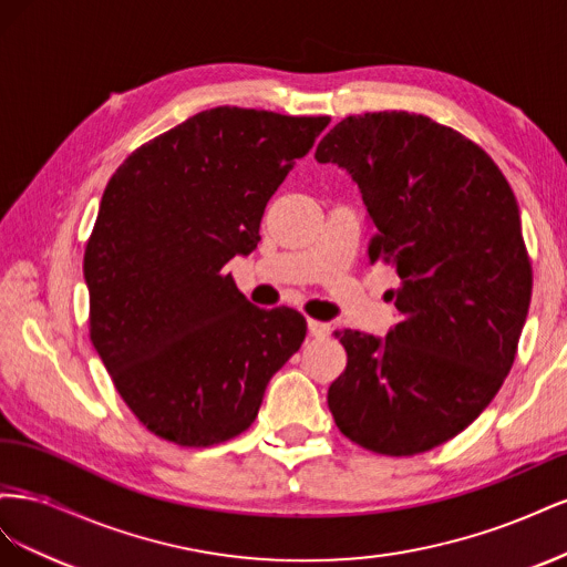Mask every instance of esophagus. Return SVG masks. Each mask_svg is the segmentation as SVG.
Segmentation results:
<instances>
[{
	"label": "esophagus",
	"instance_id": "obj_1",
	"mask_svg": "<svg viewBox=\"0 0 567 567\" xmlns=\"http://www.w3.org/2000/svg\"><path fill=\"white\" fill-rule=\"evenodd\" d=\"M307 331H310V336H315V338H326V336H331V323L310 319L307 321Z\"/></svg>",
	"mask_w": 567,
	"mask_h": 567
}]
</instances>
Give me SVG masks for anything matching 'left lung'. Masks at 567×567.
Returning a JSON list of instances; mask_svg holds the SVG:
<instances>
[{
  "mask_svg": "<svg viewBox=\"0 0 567 567\" xmlns=\"http://www.w3.org/2000/svg\"><path fill=\"white\" fill-rule=\"evenodd\" d=\"M315 158L359 186L371 262L402 279L385 338L338 333L333 421L375 454L427 452L483 414L516 359L532 296L516 196L477 144L406 111L340 120Z\"/></svg>",
  "mask_w": 567,
  "mask_h": 567,
  "instance_id": "8db88e82",
  "label": "left lung"
}]
</instances>
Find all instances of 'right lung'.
<instances>
[{"label":"right lung","instance_id":"add662e5","mask_svg":"<svg viewBox=\"0 0 567 567\" xmlns=\"http://www.w3.org/2000/svg\"><path fill=\"white\" fill-rule=\"evenodd\" d=\"M331 117L217 106L115 169L84 250L90 336L151 433L179 447L241 435L307 333L221 274L260 241L274 192Z\"/></svg>","mask_w":567,"mask_h":567}]
</instances>
